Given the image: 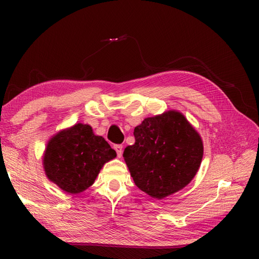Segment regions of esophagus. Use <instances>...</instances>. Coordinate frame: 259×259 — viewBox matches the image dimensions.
Masks as SVG:
<instances>
[{
    "label": "esophagus",
    "mask_w": 259,
    "mask_h": 259,
    "mask_svg": "<svg viewBox=\"0 0 259 259\" xmlns=\"http://www.w3.org/2000/svg\"><path fill=\"white\" fill-rule=\"evenodd\" d=\"M122 146H121V145H115L114 146V150L115 151H117V155H118V157L120 158L121 156H122Z\"/></svg>",
    "instance_id": "34e87169"
}]
</instances>
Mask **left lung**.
<instances>
[{"label":"left lung","instance_id":"left-lung-1","mask_svg":"<svg viewBox=\"0 0 259 259\" xmlns=\"http://www.w3.org/2000/svg\"><path fill=\"white\" fill-rule=\"evenodd\" d=\"M136 142L123 151L140 190L163 199L194 179L203 155L202 140L183 113L169 110L146 118L134 131Z\"/></svg>","mask_w":259,"mask_h":259}]
</instances>
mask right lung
Instances as JSON below:
<instances>
[{"instance_id":"1","label":"right lung","mask_w":259,"mask_h":259,"mask_svg":"<svg viewBox=\"0 0 259 259\" xmlns=\"http://www.w3.org/2000/svg\"><path fill=\"white\" fill-rule=\"evenodd\" d=\"M117 153L89 124L76 123L49 140L43 156L47 177L68 194H79L95 183L103 164Z\"/></svg>"}]
</instances>
